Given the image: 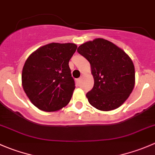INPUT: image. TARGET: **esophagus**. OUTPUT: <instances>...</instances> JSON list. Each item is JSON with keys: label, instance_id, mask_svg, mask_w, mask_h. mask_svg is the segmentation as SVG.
Wrapping results in <instances>:
<instances>
[{"label": "esophagus", "instance_id": "34e87169", "mask_svg": "<svg viewBox=\"0 0 155 155\" xmlns=\"http://www.w3.org/2000/svg\"><path fill=\"white\" fill-rule=\"evenodd\" d=\"M81 80H82V78H79V79H76V84H77V85H79V84L80 83Z\"/></svg>", "mask_w": 155, "mask_h": 155}]
</instances>
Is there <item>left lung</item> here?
I'll return each mask as SVG.
<instances>
[{
    "label": "left lung",
    "mask_w": 155,
    "mask_h": 155,
    "mask_svg": "<svg viewBox=\"0 0 155 155\" xmlns=\"http://www.w3.org/2000/svg\"><path fill=\"white\" fill-rule=\"evenodd\" d=\"M77 51L89 61L94 80L93 88L86 94L89 104L101 111L121 107L135 85V69L129 55L103 38L83 43Z\"/></svg>",
    "instance_id": "left-lung-1"
}]
</instances>
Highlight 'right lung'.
<instances>
[{"instance_id": "add662e5", "label": "right lung", "mask_w": 155, "mask_h": 155, "mask_svg": "<svg viewBox=\"0 0 155 155\" xmlns=\"http://www.w3.org/2000/svg\"><path fill=\"white\" fill-rule=\"evenodd\" d=\"M75 43H51L31 53L21 73V85L31 102L45 112L66 107L75 89L69 61L76 51Z\"/></svg>"}]
</instances>
